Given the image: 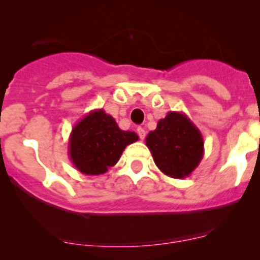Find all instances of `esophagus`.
Instances as JSON below:
<instances>
[{
  "mask_svg": "<svg viewBox=\"0 0 260 260\" xmlns=\"http://www.w3.org/2000/svg\"><path fill=\"white\" fill-rule=\"evenodd\" d=\"M137 133H138V135H139V138H141L142 141H143L144 137H146V130H144L143 127H138Z\"/></svg>",
  "mask_w": 260,
  "mask_h": 260,
  "instance_id": "34e87169",
  "label": "esophagus"
}]
</instances>
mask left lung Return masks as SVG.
Segmentation results:
<instances>
[{
  "instance_id": "1",
  "label": "left lung",
  "mask_w": 260,
  "mask_h": 260,
  "mask_svg": "<svg viewBox=\"0 0 260 260\" xmlns=\"http://www.w3.org/2000/svg\"><path fill=\"white\" fill-rule=\"evenodd\" d=\"M156 167L172 178H185L204 155L199 128L182 112H169L146 138Z\"/></svg>"
}]
</instances>
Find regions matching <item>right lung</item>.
<instances>
[{"label":"right lung","instance_id":"1","mask_svg":"<svg viewBox=\"0 0 260 260\" xmlns=\"http://www.w3.org/2000/svg\"><path fill=\"white\" fill-rule=\"evenodd\" d=\"M138 139L134 132L121 130L105 110L95 109L71 130L69 156L80 173L99 176L116 165L126 146Z\"/></svg>","mask_w":260,"mask_h":260}]
</instances>
